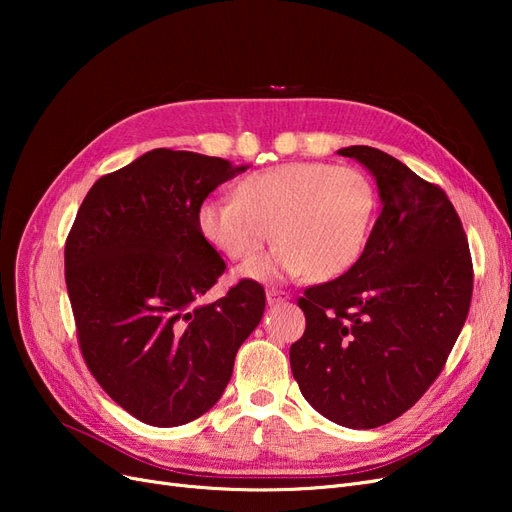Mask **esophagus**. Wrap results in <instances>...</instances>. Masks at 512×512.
<instances>
[{
    "label": "esophagus",
    "instance_id": "obj_1",
    "mask_svg": "<svg viewBox=\"0 0 512 512\" xmlns=\"http://www.w3.org/2000/svg\"><path fill=\"white\" fill-rule=\"evenodd\" d=\"M286 301H290V294H288V292H284V290H275V288L267 290V303H269V305L286 303Z\"/></svg>",
    "mask_w": 512,
    "mask_h": 512
}]
</instances>
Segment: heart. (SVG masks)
Here are the masks:
<instances>
[{"mask_svg": "<svg viewBox=\"0 0 512 512\" xmlns=\"http://www.w3.org/2000/svg\"><path fill=\"white\" fill-rule=\"evenodd\" d=\"M376 190L356 168L288 162L247 175L237 196L198 207L203 237L230 260H252L273 235L275 250L241 273L260 282L312 275L329 280L363 256L376 220Z\"/></svg>", "mask_w": 512, "mask_h": 512, "instance_id": "heart-1", "label": "heart"}]
</instances>
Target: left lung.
I'll list each match as a JSON object with an SVG mask.
<instances>
[{
	"label": "left lung",
	"instance_id": "obj_1",
	"mask_svg": "<svg viewBox=\"0 0 512 512\" xmlns=\"http://www.w3.org/2000/svg\"><path fill=\"white\" fill-rule=\"evenodd\" d=\"M337 153L374 175L382 209L359 262L299 299L307 327L290 346V367L322 416L374 429L440 376L468 318L472 258L442 188L380 149Z\"/></svg>",
	"mask_w": 512,
	"mask_h": 512
}]
</instances>
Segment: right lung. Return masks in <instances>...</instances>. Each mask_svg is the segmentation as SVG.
<instances>
[{"mask_svg": "<svg viewBox=\"0 0 512 512\" xmlns=\"http://www.w3.org/2000/svg\"><path fill=\"white\" fill-rule=\"evenodd\" d=\"M243 170L194 151H147L94 183L66 239L83 359L147 425H185L218 404L265 312L254 280L203 303L226 262L200 232L198 207Z\"/></svg>", "mask_w": 512, "mask_h": 512, "instance_id": "obj_1", "label": "right lung"}]
</instances>
